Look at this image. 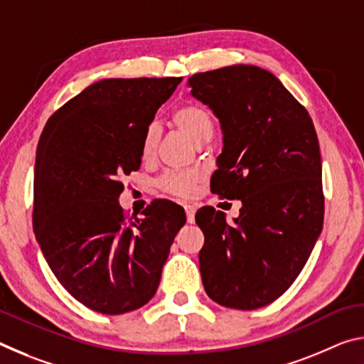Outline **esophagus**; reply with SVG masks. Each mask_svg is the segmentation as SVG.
I'll list each match as a JSON object with an SVG mask.
<instances>
[{
    "mask_svg": "<svg viewBox=\"0 0 364 364\" xmlns=\"http://www.w3.org/2000/svg\"><path fill=\"white\" fill-rule=\"evenodd\" d=\"M184 210H186V218H188V223H194L196 207H194V205H184Z\"/></svg>",
    "mask_w": 364,
    "mask_h": 364,
    "instance_id": "obj_1",
    "label": "esophagus"
}]
</instances>
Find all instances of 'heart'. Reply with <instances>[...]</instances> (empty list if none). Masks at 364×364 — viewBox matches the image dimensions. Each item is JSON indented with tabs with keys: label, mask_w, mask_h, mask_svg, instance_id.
Returning a JSON list of instances; mask_svg holds the SVG:
<instances>
[{
	"label": "heart",
	"mask_w": 364,
	"mask_h": 364,
	"mask_svg": "<svg viewBox=\"0 0 364 364\" xmlns=\"http://www.w3.org/2000/svg\"><path fill=\"white\" fill-rule=\"evenodd\" d=\"M171 120L175 125L184 132L188 136L193 138L196 143H205L212 138L213 134V120L210 112L205 107L199 106V104H186V106H180L173 114H171ZM159 127L156 123L146 127L141 138L139 154L141 159L149 162L156 157L157 146H159ZM202 183V173L196 170L189 171H170L160 180V188L165 193L176 197H189L196 193V189Z\"/></svg>",
	"instance_id": "b5f03b06"
}]
</instances>
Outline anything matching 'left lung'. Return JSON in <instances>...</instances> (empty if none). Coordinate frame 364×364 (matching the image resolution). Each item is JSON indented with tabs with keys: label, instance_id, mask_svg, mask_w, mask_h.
I'll use <instances>...</instances> for the list:
<instances>
[{
	"label": "left lung",
	"instance_id": "1",
	"mask_svg": "<svg viewBox=\"0 0 364 364\" xmlns=\"http://www.w3.org/2000/svg\"><path fill=\"white\" fill-rule=\"evenodd\" d=\"M188 85L223 132L212 193L242 202L234 225L213 207L196 213L205 237L199 252L202 284L220 305L255 310L291 287L323 230L315 125L284 85L260 67L196 73Z\"/></svg>",
	"mask_w": 364,
	"mask_h": 364
}]
</instances>
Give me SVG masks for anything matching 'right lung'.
Returning a JSON list of instances; mask_svg holds the SVG:
<instances>
[{"instance_id":"obj_1","label":"right lung","mask_w":364,"mask_h":364,"mask_svg":"<svg viewBox=\"0 0 364 364\" xmlns=\"http://www.w3.org/2000/svg\"><path fill=\"white\" fill-rule=\"evenodd\" d=\"M181 78H104L56 110L36 147L33 231L54 276L104 315L138 310L156 294L186 215L154 200L127 220L122 176L141 165V138Z\"/></svg>"}]
</instances>
